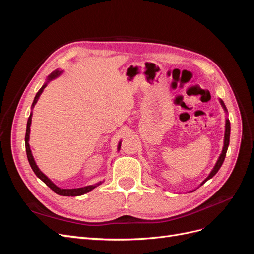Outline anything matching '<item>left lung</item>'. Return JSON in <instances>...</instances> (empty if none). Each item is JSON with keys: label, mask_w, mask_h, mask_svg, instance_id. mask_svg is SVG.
I'll return each mask as SVG.
<instances>
[{"label": "left lung", "mask_w": 254, "mask_h": 254, "mask_svg": "<svg viewBox=\"0 0 254 254\" xmlns=\"http://www.w3.org/2000/svg\"><path fill=\"white\" fill-rule=\"evenodd\" d=\"M220 104H221V106L224 107V109L227 111V108H226V106H225V104H224V102L221 101L220 99ZM230 121L229 120H226V132H225V143H224V148H222V151H221V155L219 156V159L217 160V162H216V164H215V166H214V168L212 170V172L210 173V175L207 176V178L201 183V186L203 183H205L207 180L209 179H211L212 177L216 174L217 172H218V170L219 168L221 167V165H222V163H224V160H225V158H226V153H227V150H228V146H229V142H230Z\"/></svg>", "instance_id": "obj_1"}]
</instances>
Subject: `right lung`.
<instances>
[{
	"instance_id": "obj_1",
	"label": "right lung",
	"mask_w": 254,
	"mask_h": 254,
	"mask_svg": "<svg viewBox=\"0 0 254 254\" xmlns=\"http://www.w3.org/2000/svg\"><path fill=\"white\" fill-rule=\"evenodd\" d=\"M59 74H60L59 71L53 72V73L49 76L48 79H49V80H52L53 78L57 77V76H58ZM45 87H47V83H44L43 86H42V88H41L39 91H38V93H37L36 96H35V99H34L32 107H34V106L36 105V103H37V101H38V98H39L40 94L42 93L43 89H44ZM30 124H32V113H30L29 118H28V120H27L26 133H25V148H26V155H27L28 162H29L30 167H32V170L34 171V173L36 174V176L38 177V178H40L45 184H47V186H48L52 190H54L56 194H58V195H60V196H72V197H74V196H80V195L86 194V193H88V191H90V190H92L93 189H95L97 186H99V184L102 183V182H99V183L94 184V186H88V187L79 188V189H60V188H58L57 186H55V184H54V183L48 178V177L45 176V175L39 170V168H38V166H37V164H36V162H35V160H34V157H33V155H32V151H30L29 144H28L29 131H30ZM120 146H121V142L119 143V149H120Z\"/></svg>"
}]
</instances>
